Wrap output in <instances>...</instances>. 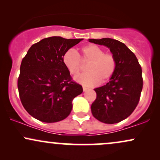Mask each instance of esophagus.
I'll use <instances>...</instances> for the list:
<instances>
[{"mask_svg": "<svg viewBox=\"0 0 160 160\" xmlns=\"http://www.w3.org/2000/svg\"><path fill=\"white\" fill-rule=\"evenodd\" d=\"M82 89H83V92H86V91L89 90V88L86 87V86H82Z\"/></svg>", "mask_w": 160, "mask_h": 160, "instance_id": "1", "label": "esophagus"}]
</instances>
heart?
I'll return each instance as SVG.
<instances>
[{
    "mask_svg": "<svg viewBox=\"0 0 160 160\" xmlns=\"http://www.w3.org/2000/svg\"><path fill=\"white\" fill-rule=\"evenodd\" d=\"M81 60L89 63L86 67L87 73L77 77L75 80L84 86H94L100 82H106L114 74L117 62L111 53L104 52L103 49L95 44H89L82 47ZM63 63L71 74L76 76L82 69V63L79 55L73 49H69L63 56Z\"/></svg>",
    "mask_w": 160,
    "mask_h": 160,
    "instance_id": "obj_1",
    "label": "heart"
}]
</instances>
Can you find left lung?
I'll use <instances>...</instances> for the list:
<instances>
[{"instance_id": "8db88e82", "label": "left lung", "mask_w": 160, "mask_h": 160, "mask_svg": "<svg viewBox=\"0 0 160 160\" xmlns=\"http://www.w3.org/2000/svg\"><path fill=\"white\" fill-rule=\"evenodd\" d=\"M89 41L109 48L117 62L110 81L95 89L97 96L92 104V113L104 123H117L131 115L138 104L143 88L141 67L135 55L119 40L102 38Z\"/></svg>"}]
</instances>
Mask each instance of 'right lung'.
Returning <instances> with one entry per match:
<instances>
[{"instance_id": "right-lung-1", "label": "right lung", "mask_w": 160, "mask_h": 160, "mask_svg": "<svg viewBox=\"0 0 160 160\" xmlns=\"http://www.w3.org/2000/svg\"><path fill=\"white\" fill-rule=\"evenodd\" d=\"M82 40L44 38L33 44L23 58L18 78L20 100L37 120H64L72 110L73 99L82 92V86L73 81L62 60L65 52Z\"/></svg>"}]
</instances>
